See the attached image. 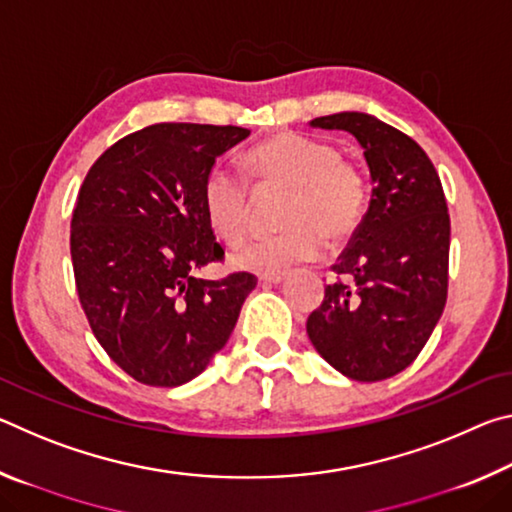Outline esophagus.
Here are the masks:
<instances>
[{
	"instance_id": "34e87169",
	"label": "esophagus",
	"mask_w": 512,
	"mask_h": 512,
	"mask_svg": "<svg viewBox=\"0 0 512 512\" xmlns=\"http://www.w3.org/2000/svg\"><path fill=\"white\" fill-rule=\"evenodd\" d=\"M282 280H284V273H280V271L259 275V282H262V284H280Z\"/></svg>"
}]
</instances>
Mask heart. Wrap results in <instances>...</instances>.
<instances>
[{"instance_id":"heart-1","label":"heart","mask_w":512,"mask_h":512,"mask_svg":"<svg viewBox=\"0 0 512 512\" xmlns=\"http://www.w3.org/2000/svg\"><path fill=\"white\" fill-rule=\"evenodd\" d=\"M246 173L257 192L289 189L282 207L287 230L255 239L232 257L246 271L275 273L311 262L325 248L352 237L368 207V180L334 144L302 133H280L246 153ZM203 212L225 244L246 239L253 221V192L232 169L214 167L203 183Z\"/></svg>"}]
</instances>
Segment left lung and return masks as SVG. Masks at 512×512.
<instances>
[{
    "label": "left lung",
    "mask_w": 512,
    "mask_h": 512,
    "mask_svg": "<svg viewBox=\"0 0 512 512\" xmlns=\"http://www.w3.org/2000/svg\"><path fill=\"white\" fill-rule=\"evenodd\" d=\"M314 128L357 137L372 198L332 271L343 277L307 318V334L329 366L357 381L409 368L447 302L449 214L443 185L418 142L366 112H336Z\"/></svg>",
    "instance_id": "8db88e82"
}]
</instances>
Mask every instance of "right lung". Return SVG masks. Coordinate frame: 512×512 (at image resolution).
<instances>
[{"mask_svg": "<svg viewBox=\"0 0 512 512\" xmlns=\"http://www.w3.org/2000/svg\"><path fill=\"white\" fill-rule=\"evenodd\" d=\"M248 128L153 124L92 164L72 214L81 307L117 366L146 386L201 375L228 343L257 277H196L223 259L203 212V183Z\"/></svg>", "mask_w": 512, "mask_h": 512, "instance_id": "right-lung-1", "label": "right lung"}]
</instances>
